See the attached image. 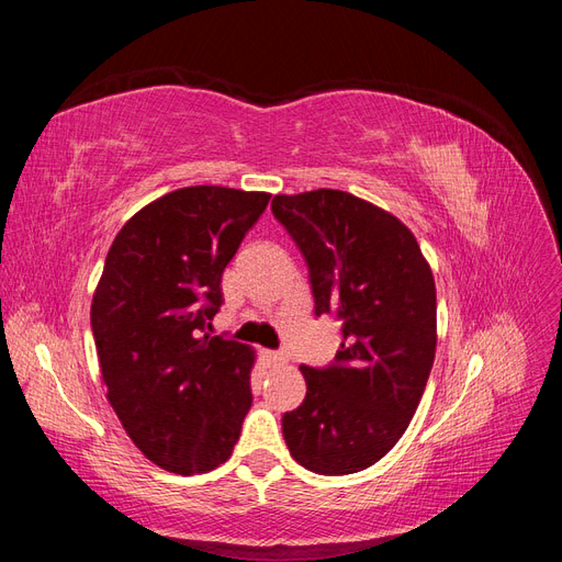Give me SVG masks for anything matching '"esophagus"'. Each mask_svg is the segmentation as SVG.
Listing matches in <instances>:
<instances>
[{
    "label": "esophagus",
    "mask_w": 562,
    "mask_h": 562,
    "mask_svg": "<svg viewBox=\"0 0 562 562\" xmlns=\"http://www.w3.org/2000/svg\"><path fill=\"white\" fill-rule=\"evenodd\" d=\"M267 361L274 368H283L288 363V356L283 351H267Z\"/></svg>",
    "instance_id": "1"
}]
</instances>
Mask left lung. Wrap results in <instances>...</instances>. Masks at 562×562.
Returning a JSON list of instances; mask_svg holds the SVG:
<instances>
[{
	"label": "left lung",
	"mask_w": 562,
	"mask_h": 562,
	"mask_svg": "<svg viewBox=\"0 0 562 562\" xmlns=\"http://www.w3.org/2000/svg\"><path fill=\"white\" fill-rule=\"evenodd\" d=\"M271 213L310 269L314 314L342 321L326 368L300 366L307 396L283 415L295 462L321 475L363 471L398 443L436 353V285L398 217L339 190L277 194Z\"/></svg>",
	"instance_id": "obj_1"
}]
</instances>
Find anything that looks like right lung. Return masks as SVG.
Here are the masks:
<instances>
[{"mask_svg": "<svg viewBox=\"0 0 562 562\" xmlns=\"http://www.w3.org/2000/svg\"><path fill=\"white\" fill-rule=\"evenodd\" d=\"M267 192L182 187L119 229L91 304L108 401L140 452L166 471L227 462L250 411V347L206 335L223 271Z\"/></svg>", "mask_w": 562, "mask_h": 562, "instance_id": "1", "label": "right lung"}]
</instances>
